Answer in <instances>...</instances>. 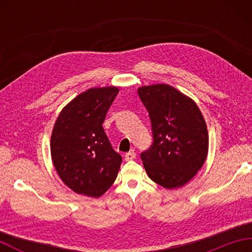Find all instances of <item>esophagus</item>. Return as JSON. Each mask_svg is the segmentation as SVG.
<instances>
[{
  "label": "esophagus",
  "instance_id": "obj_1",
  "mask_svg": "<svg viewBox=\"0 0 252 252\" xmlns=\"http://www.w3.org/2000/svg\"><path fill=\"white\" fill-rule=\"evenodd\" d=\"M135 157H136V155H135L134 152H129V153L126 154L125 160H126V161H130V160H133Z\"/></svg>",
  "mask_w": 252,
  "mask_h": 252
}]
</instances>
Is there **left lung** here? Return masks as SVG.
<instances>
[{"label": "left lung", "instance_id": "obj_1", "mask_svg": "<svg viewBox=\"0 0 252 252\" xmlns=\"http://www.w3.org/2000/svg\"><path fill=\"white\" fill-rule=\"evenodd\" d=\"M138 95L151 117L154 144L141 155L149 179L167 189L194 178L208 156L207 125L189 96L165 83L143 85Z\"/></svg>", "mask_w": 252, "mask_h": 252}]
</instances>
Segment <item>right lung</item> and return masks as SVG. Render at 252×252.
<instances>
[{
    "label": "right lung",
    "instance_id": "obj_1",
    "mask_svg": "<svg viewBox=\"0 0 252 252\" xmlns=\"http://www.w3.org/2000/svg\"><path fill=\"white\" fill-rule=\"evenodd\" d=\"M118 87L91 88L63 107L51 136L57 174L77 194L98 198L117 179L122 161L104 131L107 111Z\"/></svg>",
    "mask_w": 252,
    "mask_h": 252
}]
</instances>
